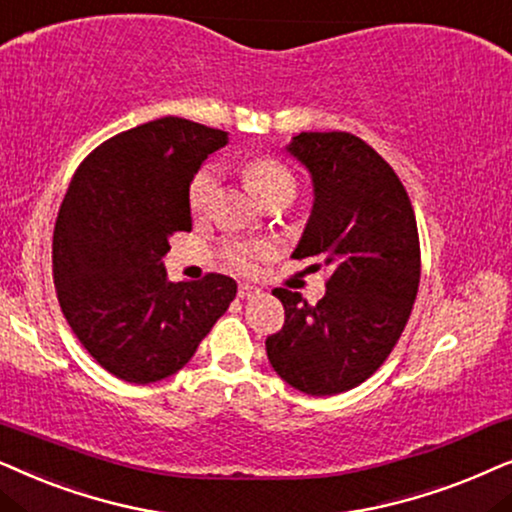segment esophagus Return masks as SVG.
<instances>
[{
    "label": "esophagus",
    "mask_w": 512,
    "mask_h": 512,
    "mask_svg": "<svg viewBox=\"0 0 512 512\" xmlns=\"http://www.w3.org/2000/svg\"><path fill=\"white\" fill-rule=\"evenodd\" d=\"M260 288H257V285H250V283H241L238 285V297L241 299H252V297H257L260 295Z\"/></svg>",
    "instance_id": "1"
}]
</instances>
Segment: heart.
<instances>
[{"mask_svg": "<svg viewBox=\"0 0 512 512\" xmlns=\"http://www.w3.org/2000/svg\"><path fill=\"white\" fill-rule=\"evenodd\" d=\"M245 180L252 192L264 203L278 199V196H290L295 199L297 180L295 173L285 166L276 156H257L245 166ZM222 187V170L215 163H206L196 170L187 189V203L194 217H206L215 208L217 196ZM274 243L269 241H234L222 248V260L229 269L238 274H257L267 260L274 257Z\"/></svg>", "mask_w": 512, "mask_h": 512, "instance_id": "heart-1", "label": "heart"}]
</instances>
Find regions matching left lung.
Here are the masks:
<instances>
[{
    "instance_id": "left-lung-1",
    "label": "left lung",
    "mask_w": 512,
    "mask_h": 512,
    "mask_svg": "<svg viewBox=\"0 0 512 512\" xmlns=\"http://www.w3.org/2000/svg\"><path fill=\"white\" fill-rule=\"evenodd\" d=\"M288 152L309 168L316 194L292 257H313L330 278L316 304L274 290L285 323L267 337V356L297 391L335 395L370 379L410 320L421 278L417 217L395 170L353 133H299Z\"/></svg>"
}]
</instances>
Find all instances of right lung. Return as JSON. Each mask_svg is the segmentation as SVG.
<instances>
[{
    "mask_svg": "<svg viewBox=\"0 0 512 512\" xmlns=\"http://www.w3.org/2000/svg\"><path fill=\"white\" fill-rule=\"evenodd\" d=\"M227 133L180 117L147 121L95 147L74 170L53 229V283L81 346L128 384L182 370L236 297L206 274L170 283L168 238L192 231L187 189Z\"/></svg>",
    "mask_w": 512,
    "mask_h": 512,
    "instance_id": "1",
    "label": "right lung"
}]
</instances>
